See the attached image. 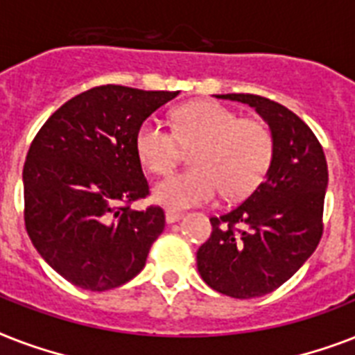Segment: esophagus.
Listing matches in <instances>:
<instances>
[{
  "instance_id": "obj_1",
  "label": "esophagus",
  "mask_w": 355,
  "mask_h": 355,
  "mask_svg": "<svg viewBox=\"0 0 355 355\" xmlns=\"http://www.w3.org/2000/svg\"><path fill=\"white\" fill-rule=\"evenodd\" d=\"M182 217H184L182 211H177V210H167V211H166V221H167V225H173V223L180 221Z\"/></svg>"
}]
</instances>
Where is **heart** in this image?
Returning <instances> with one entry per match:
<instances>
[{
    "label": "heart",
    "mask_w": 355,
    "mask_h": 355,
    "mask_svg": "<svg viewBox=\"0 0 355 355\" xmlns=\"http://www.w3.org/2000/svg\"><path fill=\"white\" fill-rule=\"evenodd\" d=\"M173 130L158 118L139 125L134 149L153 175H167L180 156V145H195L189 167L162 180L153 189L158 205L184 210L206 205L225 193L239 199L258 188L269 171L275 141L263 123L239 119L217 101H195L173 112Z\"/></svg>",
    "instance_id": "heart-1"
}]
</instances>
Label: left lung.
Listing matches in <instances>:
<instances>
[{"label": "left lung", "instance_id": "8db88e82", "mask_svg": "<svg viewBox=\"0 0 355 355\" xmlns=\"http://www.w3.org/2000/svg\"><path fill=\"white\" fill-rule=\"evenodd\" d=\"M216 97L254 108L269 125L275 155L263 182L241 205L211 217L197 269L223 295L256 298L289 280L319 245L328 166L311 128L280 103L252 94Z\"/></svg>", "mask_w": 355, "mask_h": 355}]
</instances>
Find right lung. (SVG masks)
<instances>
[{"label": "right lung", "mask_w": 355, "mask_h": 355, "mask_svg": "<svg viewBox=\"0 0 355 355\" xmlns=\"http://www.w3.org/2000/svg\"><path fill=\"white\" fill-rule=\"evenodd\" d=\"M178 92L107 85L64 103L44 123L24 166L25 228L53 270L88 291H107L145 267L166 217L128 210L149 186L134 138Z\"/></svg>", "instance_id": "1"}]
</instances>
